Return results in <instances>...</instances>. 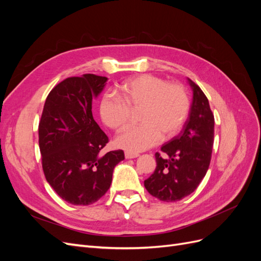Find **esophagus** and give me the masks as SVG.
Wrapping results in <instances>:
<instances>
[{
    "label": "esophagus",
    "mask_w": 261,
    "mask_h": 261,
    "mask_svg": "<svg viewBox=\"0 0 261 261\" xmlns=\"http://www.w3.org/2000/svg\"><path fill=\"white\" fill-rule=\"evenodd\" d=\"M138 155H139V153H137V152L128 151V150H126V151H125V158H126V159H134V158H137Z\"/></svg>",
    "instance_id": "esophagus-1"
}]
</instances>
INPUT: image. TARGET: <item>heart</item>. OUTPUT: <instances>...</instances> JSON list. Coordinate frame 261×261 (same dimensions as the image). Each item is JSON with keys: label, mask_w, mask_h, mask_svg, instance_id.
<instances>
[{"label": "heart", "mask_w": 261, "mask_h": 261, "mask_svg": "<svg viewBox=\"0 0 261 261\" xmlns=\"http://www.w3.org/2000/svg\"><path fill=\"white\" fill-rule=\"evenodd\" d=\"M189 112V98L183 85L168 83L161 77L141 75L124 83L121 94L107 93L100 114L103 123L120 133L129 127L137 113L140 122L116 139L117 146L140 151L162 138L177 135Z\"/></svg>", "instance_id": "heart-1"}]
</instances>
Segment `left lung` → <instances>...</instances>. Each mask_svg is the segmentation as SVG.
<instances>
[{
    "mask_svg": "<svg viewBox=\"0 0 261 261\" xmlns=\"http://www.w3.org/2000/svg\"><path fill=\"white\" fill-rule=\"evenodd\" d=\"M188 81L194 91L188 120L179 135L161 147L163 154L155 152V170L145 180L148 193L161 201H178L191 195L211 161L215 116L200 87Z\"/></svg>",
    "mask_w": 261,
    "mask_h": 261,
    "instance_id": "left-lung-1",
    "label": "left lung"
}]
</instances>
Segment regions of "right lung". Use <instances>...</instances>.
I'll use <instances>...</instances> for the list:
<instances>
[{
  "label": "right lung",
  "mask_w": 261,
  "mask_h": 261,
  "mask_svg": "<svg viewBox=\"0 0 261 261\" xmlns=\"http://www.w3.org/2000/svg\"><path fill=\"white\" fill-rule=\"evenodd\" d=\"M108 78L68 77L46 97L39 122V148L45 179L63 200L76 206L98 201L111 186L123 150L102 154L109 138L91 112L92 97Z\"/></svg>",
  "instance_id": "right-lung-1"
}]
</instances>
